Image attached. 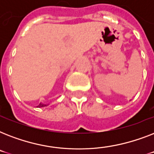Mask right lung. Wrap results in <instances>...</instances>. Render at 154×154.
Here are the masks:
<instances>
[{"mask_svg":"<svg viewBox=\"0 0 154 154\" xmlns=\"http://www.w3.org/2000/svg\"><path fill=\"white\" fill-rule=\"evenodd\" d=\"M45 106H46V105H45V104H42V103H40L39 105L37 106V107H45Z\"/></svg>","mask_w":154,"mask_h":154,"instance_id":"1","label":"right lung"}]
</instances>
